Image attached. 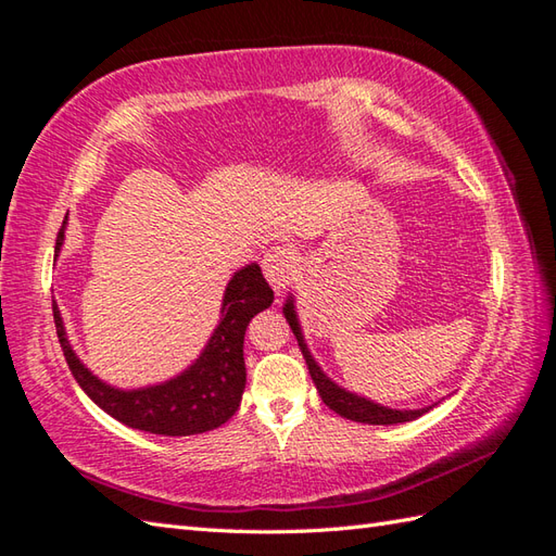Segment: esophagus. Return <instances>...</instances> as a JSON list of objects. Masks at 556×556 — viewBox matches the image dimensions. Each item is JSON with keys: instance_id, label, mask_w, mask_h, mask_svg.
<instances>
[{"instance_id": "esophagus-1", "label": "esophagus", "mask_w": 556, "mask_h": 556, "mask_svg": "<svg viewBox=\"0 0 556 556\" xmlns=\"http://www.w3.org/2000/svg\"><path fill=\"white\" fill-rule=\"evenodd\" d=\"M262 268H264L266 280L270 282V288L280 292L294 276V268H298V256H294L290 247L278 244L274 249H268V252L264 254Z\"/></svg>"}]
</instances>
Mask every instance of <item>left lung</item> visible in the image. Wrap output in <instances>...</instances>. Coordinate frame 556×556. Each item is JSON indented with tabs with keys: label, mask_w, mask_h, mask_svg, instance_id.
Wrapping results in <instances>:
<instances>
[{
	"label": "left lung",
	"mask_w": 556,
	"mask_h": 556,
	"mask_svg": "<svg viewBox=\"0 0 556 556\" xmlns=\"http://www.w3.org/2000/svg\"><path fill=\"white\" fill-rule=\"evenodd\" d=\"M282 314H286V319H288V324L292 328V333H294V338H298V345L302 350V355H304V359H307V367H309V374H312V379H314L316 391H319L321 401L328 407H331L333 413H338L341 417H348V420H353V422L399 425V422L417 420V417L425 415L427 410H432V405L420 407V410H393V407L379 405V403H374L369 399H362V395H355V393L341 389V387H338V383H333L331 379H328L326 374L321 371V367L314 362L307 343H304V336H302V328H300V321H298V312H294L292 298H288L286 307H282Z\"/></svg>",
	"instance_id": "obj_1"
}]
</instances>
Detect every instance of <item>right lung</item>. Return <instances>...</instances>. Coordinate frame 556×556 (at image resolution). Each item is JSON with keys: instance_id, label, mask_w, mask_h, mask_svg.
Segmentation results:
<instances>
[{"instance_id": "1", "label": "right lung", "mask_w": 556, "mask_h": 556, "mask_svg": "<svg viewBox=\"0 0 556 556\" xmlns=\"http://www.w3.org/2000/svg\"><path fill=\"white\" fill-rule=\"evenodd\" d=\"M64 228L66 220L56 235V254L64 244ZM270 302L274 290L268 288L262 268L256 264L240 268L225 288L223 319L194 365L165 383L134 391L108 387L90 374L70 345L56 304H52V314L66 365L90 401L131 429L163 437H189L211 432L237 413L247 383L244 331L258 312L270 307Z\"/></svg>"}]
</instances>
